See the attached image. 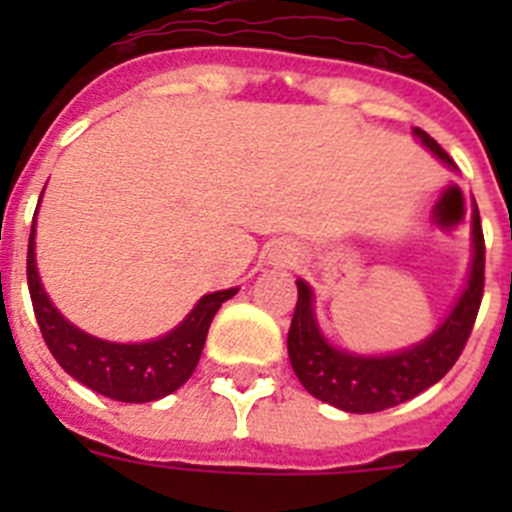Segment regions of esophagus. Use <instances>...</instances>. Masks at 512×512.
I'll return each mask as SVG.
<instances>
[{"label":"esophagus","mask_w":512,"mask_h":512,"mask_svg":"<svg viewBox=\"0 0 512 512\" xmlns=\"http://www.w3.org/2000/svg\"><path fill=\"white\" fill-rule=\"evenodd\" d=\"M271 259H274V264L279 266H287V264H295V248L287 246V243H279V246H274V251H271Z\"/></svg>","instance_id":"obj_1"}]
</instances>
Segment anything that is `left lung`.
Listing matches in <instances>:
<instances>
[{
    "label": "left lung",
    "instance_id": "left-lung-1",
    "mask_svg": "<svg viewBox=\"0 0 512 512\" xmlns=\"http://www.w3.org/2000/svg\"><path fill=\"white\" fill-rule=\"evenodd\" d=\"M413 138L443 166L456 169L451 156L420 128ZM485 289V238L479 225L477 202L472 197V261L459 297L449 315L423 341L392 354H359L336 346L325 336L315 312V292L297 279V307L287 336V354L297 379L318 400L346 413H379L420 395L446 377L467 346Z\"/></svg>",
    "mask_w": 512,
    "mask_h": 512
}]
</instances>
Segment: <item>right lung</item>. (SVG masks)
<instances>
[{"label":"right lung","mask_w":512,"mask_h":512,"mask_svg":"<svg viewBox=\"0 0 512 512\" xmlns=\"http://www.w3.org/2000/svg\"><path fill=\"white\" fill-rule=\"evenodd\" d=\"M38 210L27 243V287L45 346L51 348L53 359L63 366V372L89 390L117 402H153L179 390L197 369L215 312L238 292V287L202 295L182 323L151 341L120 343L97 338L63 318L40 282L35 264Z\"/></svg>","instance_id":"right-lung-1"}]
</instances>
